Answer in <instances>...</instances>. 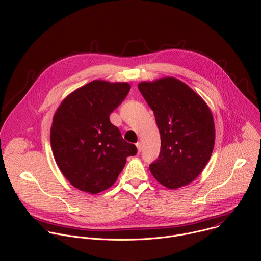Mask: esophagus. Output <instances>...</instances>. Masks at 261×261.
Here are the masks:
<instances>
[{
  "label": "esophagus",
  "mask_w": 261,
  "mask_h": 261,
  "mask_svg": "<svg viewBox=\"0 0 261 261\" xmlns=\"http://www.w3.org/2000/svg\"><path fill=\"white\" fill-rule=\"evenodd\" d=\"M136 146H137V151H138V153H140V152H141V150H142L141 142H137V143H136Z\"/></svg>",
  "instance_id": "obj_1"
}]
</instances>
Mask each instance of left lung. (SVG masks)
I'll use <instances>...</instances> for the list:
<instances>
[{
  "label": "left lung",
  "mask_w": 261,
  "mask_h": 261,
  "mask_svg": "<svg viewBox=\"0 0 261 261\" xmlns=\"http://www.w3.org/2000/svg\"><path fill=\"white\" fill-rule=\"evenodd\" d=\"M138 90L152 108L161 136L154 177L176 189L195 179L208 162L215 144L213 115L205 102L182 82L166 77L140 83Z\"/></svg>",
  "instance_id": "obj_1"
}]
</instances>
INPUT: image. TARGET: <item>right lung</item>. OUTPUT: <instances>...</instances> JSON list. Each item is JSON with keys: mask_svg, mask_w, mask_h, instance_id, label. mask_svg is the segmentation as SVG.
<instances>
[{"mask_svg": "<svg viewBox=\"0 0 261 261\" xmlns=\"http://www.w3.org/2000/svg\"><path fill=\"white\" fill-rule=\"evenodd\" d=\"M130 85L94 81L70 94L57 109L50 130L56 162L74 187L92 194L108 189L126 159L137 154L109 116L125 100Z\"/></svg>", "mask_w": 261, "mask_h": 261, "instance_id": "1", "label": "right lung"}]
</instances>
